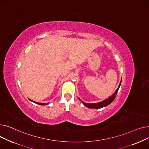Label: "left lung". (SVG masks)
Listing matches in <instances>:
<instances>
[{
  "instance_id": "8db88e82",
  "label": "left lung",
  "mask_w": 149,
  "mask_h": 149,
  "mask_svg": "<svg viewBox=\"0 0 149 149\" xmlns=\"http://www.w3.org/2000/svg\"><path fill=\"white\" fill-rule=\"evenodd\" d=\"M121 83V80L120 83L118 86V88H117V89L115 91V92L113 93V94L110 97H109L108 98H107V99H106V100H104L102 101H101V102H99V103H84L83 101H82L80 98L79 99L85 106H86L87 107L90 108V109H100V108L106 107V106H108L109 104H110L112 102V101L114 100V99H115V97L117 94V92H118V89L120 88Z\"/></svg>"
}]
</instances>
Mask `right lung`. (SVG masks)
<instances>
[{
    "label": "right lung",
    "mask_w": 149,
    "mask_h": 149,
    "mask_svg": "<svg viewBox=\"0 0 149 149\" xmlns=\"http://www.w3.org/2000/svg\"><path fill=\"white\" fill-rule=\"evenodd\" d=\"M30 101H33V102H34V103H36V104H39V105H46V104H49V103H37V102H35V101H32V100H29Z\"/></svg>",
    "instance_id": "obj_1"
}]
</instances>
